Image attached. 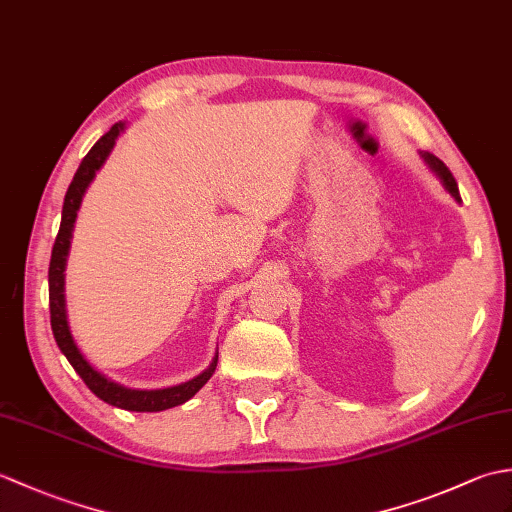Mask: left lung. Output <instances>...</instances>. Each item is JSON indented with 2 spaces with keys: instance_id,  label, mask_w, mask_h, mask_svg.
<instances>
[{
  "instance_id": "1",
  "label": "left lung",
  "mask_w": 512,
  "mask_h": 512,
  "mask_svg": "<svg viewBox=\"0 0 512 512\" xmlns=\"http://www.w3.org/2000/svg\"><path fill=\"white\" fill-rule=\"evenodd\" d=\"M424 160L429 162V167L438 173V178L442 180L444 189H447L455 200H460V191H458V182H455V178L451 176V171L447 169V165L440 158H436L433 154H424Z\"/></svg>"
}]
</instances>
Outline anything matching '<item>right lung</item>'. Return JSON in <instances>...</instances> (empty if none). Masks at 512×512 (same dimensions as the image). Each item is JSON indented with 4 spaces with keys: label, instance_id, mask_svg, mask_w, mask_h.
Instances as JSON below:
<instances>
[{
    "label": "right lung",
    "instance_id": "right-lung-1",
    "mask_svg": "<svg viewBox=\"0 0 512 512\" xmlns=\"http://www.w3.org/2000/svg\"><path fill=\"white\" fill-rule=\"evenodd\" d=\"M123 123H116L110 132L103 134L96 145L88 151V156L83 158V162L76 169L74 178L68 187V193H65L63 200V213H61V226L57 239H54L52 246V259H50V270H48V284H50V325H52V334L54 341H57L59 350L68 358L70 365L74 367V372L83 378V383L90 387L92 394L105 400L107 405L121 407L127 411H162V409H171L176 405H182L189 398H193L198 391L204 387L206 380H209L217 367V356L213 358V363L209 365L206 372L200 376H195L193 380H187V383L176 385V387H167V389H154V391H140V389H127L118 383H112L110 378H105L103 374L96 372V369L85 361L83 354L76 347L70 328H68V317H65V297H63V284H65V257H68L70 250V237H72V228L76 220V211H79L83 193L88 189V184L96 176V171L103 167V162L110 156V151L116 143L118 134L123 132Z\"/></svg>",
    "mask_w": 512,
    "mask_h": 512
}]
</instances>
